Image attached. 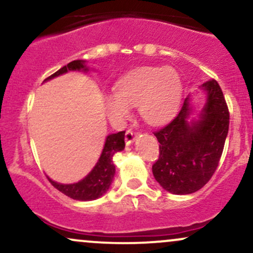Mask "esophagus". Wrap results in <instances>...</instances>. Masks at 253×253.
Returning <instances> with one entry per match:
<instances>
[{"label": "esophagus", "mask_w": 253, "mask_h": 253, "mask_svg": "<svg viewBox=\"0 0 253 253\" xmlns=\"http://www.w3.org/2000/svg\"><path fill=\"white\" fill-rule=\"evenodd\" d=\"M135 136H136V134L133 132V130H130V129L127 130L126 134H125V141H126V145L132 144L133 141L135 140Z\"/></svg>", "instance_id": "1"}]
</instances>
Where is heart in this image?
Returning a JSON list of instances; mask_svg holds the SVG:
<instances>
[{
    "mask_svg": "<svg viewBox=\"0 0 253 253\" xmlns=\"http://www.w3.org/2000/svg\"><path fill=\"white\" fill-rule=\"evenodd\" d=\"M182 97V82L175 69L141 66L118 81L114 94L103 97L107 118L123 127L138 107L140 118L151 126L167 124L175 117Z\"/></svg>",
    "mask_w": 253,
    "mask_h": 253,
    "instance_id": "1",
    "label": "heart"
}]
</instances>
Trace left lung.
<instances>
[{
    "label": "left lung",
    "mask_w": 253,
    "mask_h": 253,
    "mask_svg": "<svg viewBox=\"0 0 253 253\" xmlns=\"http://www.w3.org/2000/svg\"><path fill=\"white\" fill-rule=\"evenodd\" d=\"M200 89L205 102L196 117L189 94L177 117L155 133L161 145L153 176L164 190L175 195L195 193L210 181L228 133L229 113L219 84L211 80Z\"/></svg>",
    "instance_id": "1"
}]
</instances>
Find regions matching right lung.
Instances as JSON below:
<instances>
[{"instance_id":"obj_1","label":"right lung","mask_w":253,"mask_h":253,"mask_svg":"<svg viewBox=\"0 0 253 253\" xmlns=\"http://www.w3.org/2000/svg\"><path fill=\"white\" fill-rule=\"evenodd\" d=\"M69 71L88 72L90 68L86 65L85 60H74L68 65L63 66L50 77L46 78L43 82L53 80L60 75L66 74ZM125 149V132L113 133L108 134L104 141L103 150L101 152L97 163L92 168V170L84 177L83 179L76 183L64 184V183L54 182L48 177V181L52 183L54 188L62 191L66 196L71 197L78 201H92L101 197L109 190L115 175V165L113 162V157L115 153L120 152Z\"/></svg>"}]
</instances>
